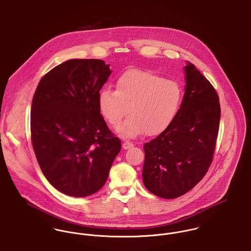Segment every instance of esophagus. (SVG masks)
Segmentation results:
<instances>
[{"mask_svg":"<svg viewBox=\"0 0 251 251\" xmlns=\"http://www.w3.org/2000/svg\"><path fill=\"white\" fill-rule=\"evenodd\" d=\"M134 147V145L132 144V143H130V142H124L123 144H122V148L124 149V150H129V149H131V148H133Z\"/></svg>","mask_w":251,"mask_h":251,"instance_id":"obj_1","label":"esophagus"}]
</instances>
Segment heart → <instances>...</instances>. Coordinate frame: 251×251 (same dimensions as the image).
Masks as SVG:
<instances>
[{
    "mask_svg": "<svg viewBox=\"0 0 251 251\" xmlns=\"http://www.w3.org/2000/svg\"><path fill=\"white\" fill-rule=\"evenodd\" d=\"M181 100L182 91L177 82L133 69L118 77L115 91H100L98 106L100 115L113 127L129 112V118L118 128V133L135 138L145 132L149 136L164 132L175 120Z\"/></svg>",
    "mask_w": 251,
    "mask_h": 251,
    "instance_id": "obj_1",
    "label": "heart"
}]
</instances>
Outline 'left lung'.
<instances>
[{
	"instance_id": "left-lung-1",
	"label": "left lung",
	"mask_w": 251,
	"mask_h": 251,
	"mask_svg": "<svg viewBox=\"0 0 251 251\" xmlns=\"http://www.w3.org/2000/svg\"><path fill=\"white\" fill-rule=\"evenodd\" d=\"M185 89L172 124L144 146L143 181L152 194L175 199L191 190L212 161L220 120L216 91L186 61Z\"/></svg>"
}]
</instances>
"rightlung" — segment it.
Wrapping results in <instances>:
<instances>
[{
	"instance_id": "1",
	"label": "right lung",
	"mask_w": 251,
	"mask_h": 251,
	"mask_svg": "<svg viewBox=\"0 0 251 251\" xmlns=\"http://www.w3.org/2000/svg\"><path fill=\"white\" fill-rule=\"evenodd\" d=\"M110 74L102 60L71 59L49 72L34 94L33 149L49 182L68 196L99 191L121 150L98 106Z\"/></svg>"
}]
</instances>
